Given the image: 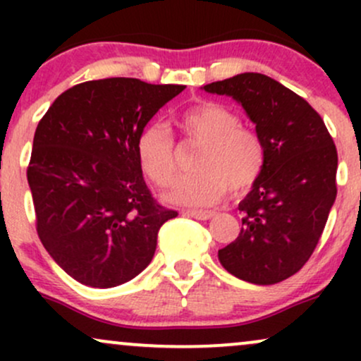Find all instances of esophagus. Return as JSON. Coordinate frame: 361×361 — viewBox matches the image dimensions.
<instances>
[{
	"label": "esophagus",
	"instance_id": "obj_1",
	"mask_svg": "<svg viewBox=\"0 0 361 361\" xmlns=\"http://www.w3.org/2000/svg\"><path fill=\"white\" fill-rule=\"evenodd\" d=\"M183 214L190 215L193 219H198V221H209V219H212L215 215L214 210H183Z\"/></svg>",
	"mask_w": 361,
	"mask_h": 361
}]
</instances>
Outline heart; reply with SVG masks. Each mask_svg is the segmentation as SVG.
I'll return each instance as SVG.
<instances>
[{"label": "heart", "mask_w": 361, "mask_h": 361, "mask_svg": "<svg viewBox=\"0 0 361 361\" xmlns=\"http://www.w3.org/2000/svg\"><path fill=\"white\" fill-rule=\"evenodd\" d=\"M176 126L186 142L197 144L193 168L197 171L178 180L166 193L173 204L212 205L227 192L246 193L259 180L267 151L259 134L243 126L233 109L217 102H198L180 111ZM140 171L152 183L171 185L178 171L176 149L161 123H147L135 139Z\"/></svg>", "instance_id": "heart-1"}]
</instances>
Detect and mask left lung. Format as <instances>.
I'll return each mask as SVG.
<instances>
[{
	"instance_id": "1",
	"label": "left lung",
	"mask_w": 361,
	"mask_h": 361,
	"mask_svg": "<svg viewBox=\"0 0 361 361\" xmlns=\"http://www.w3.org/2000/svg\"><path fill=\"white\" fill-rule=\"evenodd\" d=\"M204 90L241 103L267 151L259 180L239 204L241 233L219 259L238 279L279 283L307 263L321 239L338 192L336 146L321 115L264 74H238Z\"/></svg>"
}]
</instances>
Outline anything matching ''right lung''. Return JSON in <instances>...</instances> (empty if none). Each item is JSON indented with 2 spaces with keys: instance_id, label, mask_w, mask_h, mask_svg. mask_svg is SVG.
<instances>
[{
  "instance_id": "1",
  "label": "right lung",
  "mask_w": 361,
  "mask_h": 361,
  "mask_svg": "<svg viewBox=\"0 0 361 361\" xmlns=\"http://www.w3.org/2000/svg\"><path fill=\"white\" fill-rule=\"evenodd\" d=\"M183 90L134 78L86 81L40 118L27 168L37 234L80 283L110 288L134 279L151 263L161 226L178 215L147 188L135 139Z\"/></svg>"
}]
</instances>
